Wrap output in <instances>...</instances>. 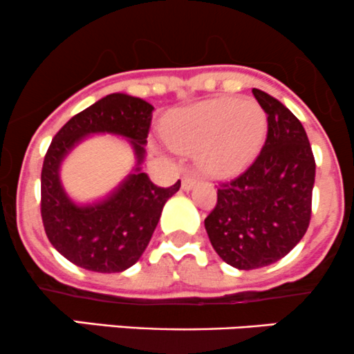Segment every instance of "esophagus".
Returning a JSON list of instances; mask_svg holds the SVG:
<instances>
[{
    "label": "esophagus",
    "mask_w": 354,
    "mask_h": 354,
    "mask_svg": "<svg viewBox=\"0 0 354 354\" xmlns=\"http://www.w3.org/2000/svg\"><path fill=\"white\" fill-rule=\"evenodd\" d=\"M196 178L194 177H190V176H185L184 178H182V190H190L194 187V185H196Z\"/></svg>",
    "instance_id": "1"
}]
</instances>
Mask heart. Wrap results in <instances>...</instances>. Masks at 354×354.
I'll return each instance as SVG.
<instances>
[{
	"instance_id": "obj_1",
	"label": "heart",
	"mask_w": 354,
	"mask_h": 354,
	"mask_svg": "<svg viewBox=\"0 0 354 354\" xmlns=\"http://www.w3.org/2000/svg\"><path fill=\"white\" fill-rule=\"evenodd\" d=\"M268 120L254 100L214 98L170 115L164 135L178 152H196L210 177L225 178L252 164L263 147Z\"/></svg>"
}]
</instances>
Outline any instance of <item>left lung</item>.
Here are the masks:
<instances>
[{"label": "left lung", "mask_w": 354, "mask_h": 354, "mask_svg": "<svg viewBox=\"0 0 354 354\" xmlns=\"http://www.w3.org/2000/svg\"><path fill=\"white\" fill-rule=\"evenodd\" d=\"M254 97L268 115V137L245 172L217 189L204 224L221 259L237 269L269 266L295 249L311 221L316 162L295 113L263 90Z\"/></svg>", "instance_id": "1"}]
</instances>
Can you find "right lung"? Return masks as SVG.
Masks as SVG:
<instances>
[{
    "mask_svg": "<svg viewBox=\"0 0 354 354\" xmlns=\"http://www.w3.org/2000/svg\"><path fill=\"white\" fill-rule=\"evenodd\" d=\"M153 106L127 93H112L71 117L55 135L41 169V219L48 241L63 257L93 272H122L140 259L165 202L180 189L157 187L140 170ZM113 133L129 138L138 167L100 203L78 206L66 196L59 165L85 136Z\"/></svg>",
    "mask_w": 354,
    "mask_h": 354,
    "instance_id": "obj_1",
    "label": "right lung"
}]
</instances>
